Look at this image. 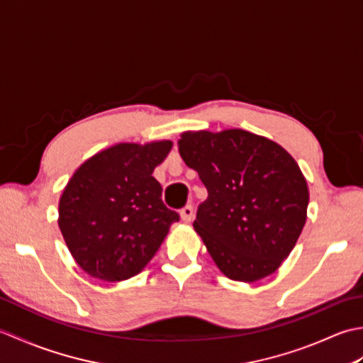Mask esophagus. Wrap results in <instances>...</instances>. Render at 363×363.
I'll list each match as a JSON object with an SVG mask.
<instances>
[{
    "instance_id": "34e87169",
    "label": "esophagus",
    "mask_w": 363,
    "mask_h": 363,
    "mask_svg": "<svg viewBox=\"0 0 363 363\" xmlns=\"http://www.w3.org/2000/svg\"><path fill=\"white\" fill-rule=\"evenodd\" d=\"M191 218H194V206L187 204L186 207H182L181 209V220L184 223H189Z\"/></svg>"
}]
</instances>
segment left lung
<instances>
[{"mask_svg":"<svg viewBox=\"0 0 363 363\" xmlns=\"http://www.w3.org/2000/svg\"><path fill=\"white\" fill-rule=\"evenodd\" d=\"M177 145L209 194L194 228L223 274L256 282L274 273L307 217L309 189L295 159L243 129L189 130Z\"/></svg>","mask_w":363,"mask_h":363,"instance_id":"obj_1","label":"left lung"}]
</instances>
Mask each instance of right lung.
Here are the masks:
<instances>
[{
    "instance_id": "obj_1",
    "label": "right lung",
    "mask_w": 363,
    "mask_h": 363,
    "mask_svg": "<svg viewBox=\"0 0 363 363\" xmlns=\"http://www.w3.org/2000/svg\"><path fill=\"white\" fill-rule=\"evenodd\" d=\"M169 140L118 143L84 162L59 201V228L78 265L96 279L138 274L160 248L179 213L162 201L152 172Z\"/></svg>"
}]
</instances>
